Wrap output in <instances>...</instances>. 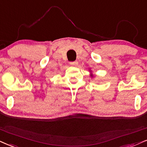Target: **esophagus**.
<instances>
[{
  "instance_id": "obj_1",
  "label": "esophagus",
  "mask_w": 147,
  "mask_h": 147,
  "mask_svg": "<svg viewBox=\"0 0 147 147\" xmlns=\"http://www.w3.org/2000/svg\"><path fill=\"white\" fill-rule=\"evenodd\" d=\"M70 65H71V66L76 67V66H78V61H74V62H70Z\"/></svg>"
}]
</instances>
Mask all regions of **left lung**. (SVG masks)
I'll return each instance as SVG.
<instances>
[{"instance_id": "left-lung-1", "label": "left lung", "mask_w": 147, "mask_h": 147, "mask_svg": "<svg viewBox=\"0 0 147 147\" xmlns=\"http://www.w3.org/2000/svg\"><path fill=\"white\" fill-rule=\"evenodd\" d=\"M90 76H91V77H93V74H90Z\"/></svg>"}]
</instances>
